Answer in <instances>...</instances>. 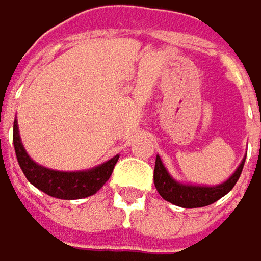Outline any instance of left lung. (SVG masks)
Returning a JSON list of instances; mask_svg holds the SVG:
<instances>
[{"label": "left lung", "mask_w": 261, "mask_h": 261, "mask_svg": "<svg viewBox=\"0 0 261 261\" xmlns=\"http://www.w3.org/2000/svg\"><path fill=\"white\" fill-rule=\"evenodd\" d=\"M245 160L239 166V169L234 172V175L223 184L216 187H196V186H182L170 178L167 170L164 169L160 156H156L155 161V170H153V182L158 190V193L163 196L167 202H172L182 208H199L206 206L219 200L220 197L231 192V189L239 181L242 170H243Z\"/></svg>", "instance_id": "obj_1"}]
</instances>
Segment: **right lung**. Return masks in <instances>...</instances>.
<instances>
[{"label": "right lung", "instance_id": "1", "mask_svg": "<svg viewBox=\"0 0 261 261\" xmlns=\"http://www.w3.org/2000/svg\"><path fill=\"white\" fill-rule=\"evenodd\" d=\"M13 146L16 160L25 178L36 189L58 199H82L97 193L111 178L118 161V156H114L108 163L86 172H56L41 167L25 153L19 140L16 120L13 121Z\"/></svg>", "mask_w": 261, "mask_h": 261}]
</instances>
